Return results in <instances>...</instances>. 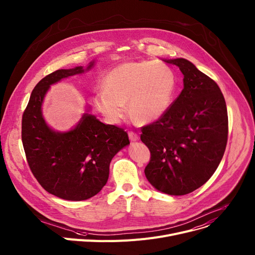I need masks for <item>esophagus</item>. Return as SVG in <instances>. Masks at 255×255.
Returning a JSON list of instances; mask_svg holds the SVG:
<instances>
[{"mask_svg":"<svg viewBox=\"0 0 255 255\" xmlns=\"http://www.w3.org/2000/svg\"><path fill=\"white\" fill-rule=\"evenodd\" d=\"M128 135H129V138L131 141H137L139 139V135L134 131H129Z\"/></svg>","mask_w":255,"mask_h":255,"instance_id":"1","label":"esophagus"}]
</instances>
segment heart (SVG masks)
I'll list each match as a JSON object with an SVG mask.
<instances>
[{
	"mask_svg": "<svg viewBox=\"0 0 255 255\" xmlns=\"http://www.w3.org/2000/svg\"><path fill=\"white\" fill-rule=\"evenodd\" d=\"M175 75L167 64L130 61L119 64L107 75L104 89L94 96V105L110 123H120L125 106L138 123H150L162 117L171 105Z\"/></svg>",
	"mask_w": 255,
	"mask_h": 255,
	"instance_id": "1",
	"label": "heart"
}]
</instances>
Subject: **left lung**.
I'll use <instances>...</instances> for the list:
<instances>
[{
	"label": "left lung",
	"instance_id": "obj_1",
	"mask_svg": "<svg viewBox=\"0 0 255 255\" xmlns=\"http://www.w3.org/2000/svg\"><path fill=\"white\" fill-rule=\"evenodd\" d=\"M183 74V89L157 121L141 127L150 151L144 174L158 191L194 192L215 172L225 154L229 119L218 85L189 60H165Z\"/></svg>",
	"mask_w": 255,
	"mask_h": 255
}]
</instances>
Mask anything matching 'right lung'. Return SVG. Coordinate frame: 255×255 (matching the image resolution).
<instances>
[{"mask_svg":"<svg viewBox=\"0 0 255 255\" xmlns=\"http://www.w3.org/2000/svg\"><path fill=\"white\" fill-rule=\"evenodd\" d=\"M83 72L82 66H77L43 78L30 94L21 122V139L31 173L45 191L70 201L87 200L99 193L108 181L112 159L130 143L123 128L106 125L88 114L75 129L64 133L51 130L45 123L42 104L50 85Z\"/></svg>","mask_w":255,"mask_h":255,"instance_id":"add662e5","label":"right lung"}]
</instances>
